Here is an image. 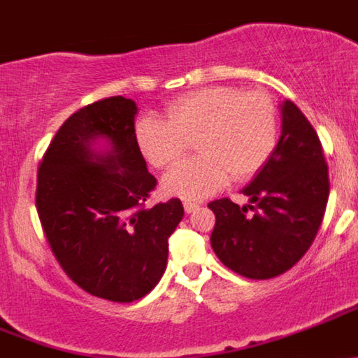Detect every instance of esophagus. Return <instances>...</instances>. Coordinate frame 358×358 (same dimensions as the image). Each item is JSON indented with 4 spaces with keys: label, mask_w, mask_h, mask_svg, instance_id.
Returning a JSON list of instances; mask_svg holds the SVG:
<instances>
[{
    "label": "esophagus",
    "mask_w": 358,
    "mask_h": 358,
    "mask_svg": "<svg viewBox=\"0 0 358 358\" xmlns=\"http://www.w3.org/2000/svg\"><path fill=\"white\" fill-rule=\"evenodd\" d=\"M198 207H200V203H196V201H189V200L184 201V210H186L187 214H189V212H194Z\"/></svg>",
    "instance_id": "1"
}]
</instances>
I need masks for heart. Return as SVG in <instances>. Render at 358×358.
Returning <instances> with one entry per match:
<instances>
[{"label":"heart","instance_id":"heart-1","mask_svg":"<svg viewBox=\"0 0 358 358\" xmlns=\"http://www.w3.org/2000/svg\"><path fill=\"white\" fill-rule=\"evenodd\" d=\"M167 120L144 116L136 125L141 153L153 167H176L194 144L198 157L165 178V191L203 198L233 180H247L277 148L278 111L264 92L205 87L172 99Z\"/></svg>","mask_w":358,"mask_h":358}]
</instances>
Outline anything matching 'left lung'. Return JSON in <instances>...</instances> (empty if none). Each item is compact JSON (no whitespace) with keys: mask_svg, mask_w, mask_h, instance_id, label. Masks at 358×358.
Here are the masks:
<instances>
[{"mask_svg":"<svg viewBox=\"0 0 358 358\" xmlns=\"http://www.w3.org/2000/svg\"><path fill=\"white\" fill-rule=\"evenodd\" d=\"M329 169L317 132L294 102L282 104V136L270 160L243 187L250 205L221 198L212 249L224 266L252 280L291 270L317 236L329 200Z\"/></svg>","mask_w":358,"mask_h":358,"instance_id":"8db88e82","label":"left lung"}]
</instances>
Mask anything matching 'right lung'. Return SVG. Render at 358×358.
<instances>
[{"instance_id":"1","label":"right lung","mask_w":358,"mask_h":358,"mask_svg":"<svg viewBox=\"0 0 358 358\" xmlns=\"http://www.w3.org/2000/svg\"><path fill=\"white\" fill-rule=\"evenodd\" d=\"M136 113L122 95L78 109L38 167L36 208L55 259L85 292L115 303L153 291L184 215L179 198L146 207L157 179L137 146ZM99 136L106 154L91 148Z\"/></svg>"}]
</instances>
